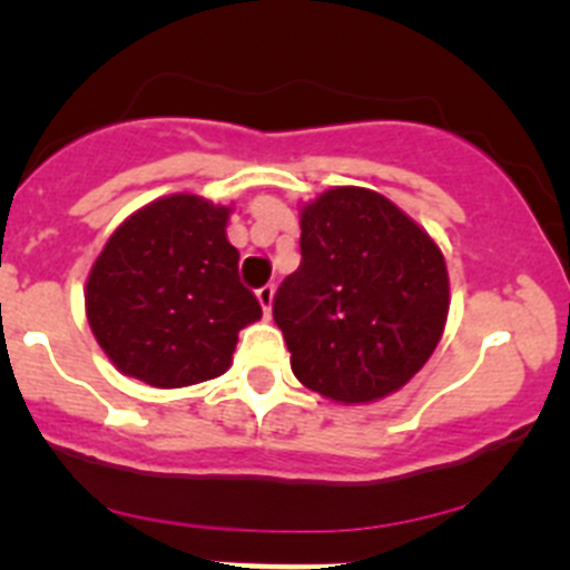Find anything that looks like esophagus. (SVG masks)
<instances>
[{"mask_svg": "<svg viewBox=\"0 0 570 570\" xmlns=\"http://www.w3.org/2000/svg\"><path fill=\"white\" fill-rule=\"evenodd\" d=\"M256 297H258V303H262L264 314H269V308H273L275 286H273V284H264V286H262V289H256Z\"/></svg>", "mask_w": 570, "mask_h": 570, "instance_id": "1", "label": "esophagus"}]
</instances>
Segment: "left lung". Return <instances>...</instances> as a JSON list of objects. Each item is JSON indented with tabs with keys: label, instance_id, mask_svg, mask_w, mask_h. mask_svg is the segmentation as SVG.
Here are the masks:
<instances>
[{
	"label": "left lung",
	"instance_id": "obj_1",
	"mask_svg": "<svg viewBox=\"0 0 570 570\" xmlns=\"http://www.w3.org/2000/svg\"><path fill=\"white\" fill-rule=\"evenodd\" d=\"M301 256L273 297L297 381L344 405L405 386L450 312L439 245L383 195L336 187L303 206Z\"/></svg>",
	"mask_w": 570,
	"mask_h": 570
}]
</instances>
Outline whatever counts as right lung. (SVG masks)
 <instances>
[{"label": "right lung", "instance_id": "obj_1", "mask_svg": "<svg viewBox=\"0 0 570 570\" xmlns=\"http://www.w3.org/2000/svg\"><path fill=\"white\" fill-rule=\"evenodd\" d=\"M226 223V206L181 193L142 206L107 239L85 308L124 375L181 389L232 366L237 333L262 317V306L239 281Z\"/></svg>", "mask_w": 570, "mask_h": 570}]
</instances>
